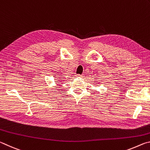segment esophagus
Returning <instances> with one entry per match:
<instances>
[{
  "mask_svg": "<svg viewBox=\"0 0 150 150\" xmlns=\"http://www.w3.org/2000/svg\"><path fill=\"white\" fill-rule=\"evenodd\" d=\"M76 76H77V77H83V76H84V75H79V74H77V75H76Z\"/></svg>",
  "mask_w": 150,
  "mask_h": 150,
  "instance_id": "obj_1",
  "label": "esophagus"
}]
</instances>
